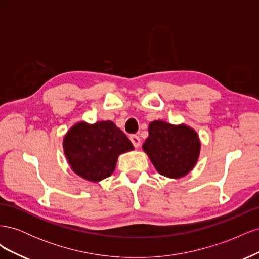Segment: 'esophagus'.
<instances>
[{"mask_svg":"<svg viewBox=\"0 0 259 259\" xmlns=\"http://www.w3.org/2000/svg\"><path fill=\"white\" fill-rule=\"evenodd\" d=\"M130 139H131L132 144L134 145L135 148H138V147L140 146V138H139L137 135H132V136L130 137Z\"/></svg>","mask_w":259,"mask_h":259,"instance_id":"esophagus-1","label":"esophagus"}]
</instances>
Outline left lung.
<instances>
[{"mask_svg": "<svg viewBox=\"0 0 259 259\" xmlns=\"http://www.w3.org/2000/svg\"><path fill=\"white\" fill-rule=\"evenodd\" d=\"M148 132L143 149L161 175L177 179L193 169L201 150L199 135L193 128L158 120L149 124Z\"/></svg>", "mask_w": 259, "mask_h": 259, "instance_id": "8db88e82", "label": "left lung"}]
</instances>
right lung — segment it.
Segmentation results:
<instances>
[{
  "instance_id": "1",
  "label": "right lung",
  "mask_w": 259,
  "mask_h": 259,
  "mask_svg": "<svg viewBox=\"0 0 259 259\" xmlns=\"http://www.w3.org/2000/svg\"><path fill=\"white\" fill-rule=\"evenodd\" d=\"M62 146L71 169L92 183L110 176L117 156L134 150L127 136L111 121L77 122L67 132Z\"/></svg>"
}]
</instances>
